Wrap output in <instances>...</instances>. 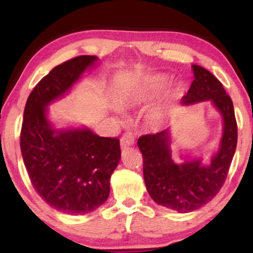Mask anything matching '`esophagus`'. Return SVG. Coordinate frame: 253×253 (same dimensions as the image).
Here are the masks:
<instances>
[{
  "instance_id": "obj_1",
  "label": "esophagus",
  "mask_w": 253,
  "mask_h": 253,
  "mask_svg": "<svg viewBox=\"0 0 253 253\" xmlns=\"http://www.w3.org/2000/svg\"><path fill=\"white\" fill-rule=\"evenodd\" d=\"M120 143H121V147H123V149H126V147L132 146V145L134 144V136H133L132 133H129V132L125 133V134L121 136Z\"/></svg>"
}]
</instances>
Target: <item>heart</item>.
<instances>
[{
  "label": "heart",
  "mask_w": 253,
  "mask_h": 253,
  "mask_svg": "<svg viewBox=\"0 0 253 253\" xmlns=\"http://www.w3.org/2000/svg\"><path fill=\"white\" fill-rule=\"evenodd\" d=\"M165 83H167V78L162 75H153V76L146 77L129 95V97L127 98V103L135 104L155 97L164 88Z\"/></svg>",
  "instance_id": "b5f03b06"
}]
</instances>
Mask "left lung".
I'll list each match as a JSON object with an SVG mask.
<instances>
[{
    "label": "left lung",
    "instance_id": "left-lung-1",
    "mask_svg": "<svg viewBox=\"0 0 253 253\" xmlns=\"http://www.w3.org/2000/svg\"><path fill=\"white\" fill-rule=\"evenodd\" d=\"M193 71L195 78L182 103L211 100L223 119L220 149L211 164L205 167L200 159L176 164L171 158L169 129L138 139L144 162V181L150 196L158 205L179 213L199 210L215 197L227 178L238 140L233 102L221 82L200 65H193Z\"/></svg>",
    "mask_w": 253,
    "mask_h": 253
}]
</instances>
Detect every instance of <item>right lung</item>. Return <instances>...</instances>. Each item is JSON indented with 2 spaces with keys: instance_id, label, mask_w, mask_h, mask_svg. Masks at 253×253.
<instances>
[{
  "instance_id": "add662e5",
  "label": "right lung",
  "mask_w": 253,
  "mask_h": 253,
  "mask_svg": "<svg viewBox=\"0 0 253 253\" xmlns=\"http://www.w3.org/2000/svg\"><path fill=\"white\" fill-rule=\"evenodd\" d=\"M96 60L80 56L52 69L27 98L20 135L33 188L51 207L71 215L90 213L108 199L110 176L121 158L120 141L88 128H52L46 107L69 91Z\"/></svg>"
}]
</instances>
